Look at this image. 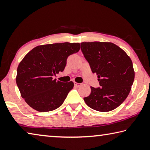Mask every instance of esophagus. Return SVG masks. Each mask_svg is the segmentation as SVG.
Masks as SVG:
<instances>
[{
    "mask_svg": "<svg viewBox=\"0 0 150 150\" xmlns=\"http://www.w3.org/2000/svg\"><path fill=\"white\" fill-rule=\"evenodd\" d=\"M74 85H75V86H76V87H80V86H82V83L74 82Z\"/></svg>",
    "mask_w": 150,
    "mask_h": 150,
    "instance_id": "esophagus-1",
    "label": "esophagus"
}]
</instances>
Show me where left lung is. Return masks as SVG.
Wrapping results in <instances>:
<instances>
[{
    "mask_svg": "<svg viewBox=\"0 0 150 150\" xmlns=\"http://www.w3.org/2000/svg\"><path fill=\"white\" fill-rule=\"evenodd\" d=\"M81 50L98 78L100 88L91 87L83 98L96 111L108 112L121 105L129 94L134 80L132 62L128 54L110 42H83Z\"/></svg>",
    "mask_w": 150,
    "mask_h": 150,
    "instance_id": "left-lung-1",
    "label": "left lung"
}]
</instances>
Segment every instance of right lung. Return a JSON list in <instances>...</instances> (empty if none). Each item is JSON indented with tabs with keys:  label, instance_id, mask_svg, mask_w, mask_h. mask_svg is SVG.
<instances>
[{
	"label": "right lung",
	"instance_id": "1",
	"mask_svg": "<svg viewBox=\"0 0 150 150\" xmlns=\"http://www.w3.org/2000/svg\"><path fill=\"white\" fill-rule=\"evenodd\" d=\"M80 49L79 43L43 45L23 57L18 67L16 81L21 96L31 108L48 112L63 103L74 83L61 82L52 77L64 70L68 56Z\"/></svg>",
	"mask_w": 150,
	"mask_h": 150
}]
</instances>
